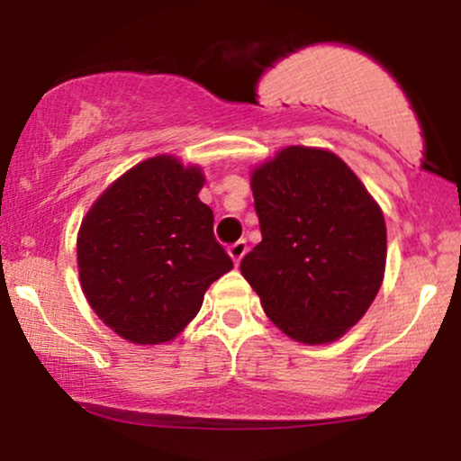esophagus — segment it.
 Returning <instances> with one entry per match:
<instances>
[{
  "instance_id": "1",
  "label": "esophagus",
  "mask_w": 461,
  "mask_h": 461,
  "mask_svg": "<svg viewBox=\"0 0 461 461\" xmlns=\"http://www.w3.org/2000/svg\"><path fill=\"white\" fill-rule=\"evenodd\" d=\"M247 240H238V242H234V245H230V249H227V253H230V258L231 260H234V264L238 267V264H240V260L242 258H245V253H247Z\"/></svg>"
}]
</instances>
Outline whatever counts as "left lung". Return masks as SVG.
<instances>
[{
  "label": "left lung",
  "mask_w": 461,
  "mask_h": 461,
  "mask_svg": "<svg viewBox=\"0 0 461 461\" xmlns=\"http://www.w3.org/2000/svg\"><path fill=\"white\" fill-rule=\"evenodd\" d=\"M251 190L262 242L242 258V277L285 336L338 340L382 288V208L345 160L319 147H285L258 164Z\"/></svg>",
  "instance_id": "8db88e82"
}]
</instances>
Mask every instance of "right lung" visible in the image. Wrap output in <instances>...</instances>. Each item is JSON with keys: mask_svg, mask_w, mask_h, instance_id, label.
I'll return each instance as SVG.
<instances>
[{"mask_svg": "<svg viewBox=\"0 0 461 461\" xmlns=\"http://www.w3.org/2000/svg\"><path fill=\"white\" fill-rule=\"evenodd\" d=\"M203 184L197 164L162 153L114 179L82 219L79 285L128 342H171L197 316L210 284L234 268L199 199Z\"/></svg>", "mask_w": 461, "mask_h": 461, "instance_id": "right-lung-1", "label": "right lung"}]
</instances>
